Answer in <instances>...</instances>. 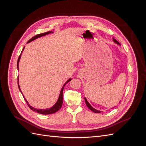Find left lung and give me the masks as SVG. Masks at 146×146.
Instances as JSON below:
<instances>
[{
  "label": "left lung",
  "mask_w": 146,
  "mask_h": 146,
  "mask_svg": "<svg viewBox=\"0 0 146 146\" xmlns=\"http://www.w3.org/2000/svg\"><path fill=\"white\" fill-rule=\"evenodd\" d=\"M114 41L115 42H116L117 44H119V43L117 41H116L114 39ZM85 103H86V105H87V107H88V108H89L91 110V111H92L94 112V113H101V111H98V110H96V109H94V108H92V107H91V106L90 105V104L89 103H88V102L87 101V100H86V98H85Z\"/></svg>",
  "instance_id": "obj_1"
}]
</instances>
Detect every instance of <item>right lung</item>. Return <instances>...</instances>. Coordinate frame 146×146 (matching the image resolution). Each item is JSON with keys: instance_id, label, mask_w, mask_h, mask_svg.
<instances>
[{"instance_id": "add662e5", "label": "right lung", "mask_w": 146, "mask_h": 146, "mask_svg": "<svg viewBox=\"0 0 146 146\" xmlns=\"http://www.w3.org/2000/svg\"><path fill=\"white\" fill-rule=\"evenodd\" d=\"M51 33V32H50V31H49V32H45V33H41V34H38V35H36V36H33V38H31L27 42H31V41H32L35 40V39H37L38 38L41 37V36H45L46 35L49 34V33ZM24 48H23V50H24ZM21 54L19 55V58H18V60H17V69L19 68V60H20V58H21ZM70 80H71V79H70V78L64 84V85L63 86L62 88H61V90L60 94V96H59V98H58V101H57L56 103L54 106H53L52 107H51L50 108L46 109V110H38V109H36V108H35L32 107V106H30V105L29 104L28 102L27 101V100H26V99H25L24 96H23V97L24 98V99H25V102H26V103H27V104L28 105L29 107L31 110H33V111H36V112H37V113H39V114H50L55 113H56V111H58V110L61 108V107H62V104H63V92L64 87L66 84L67 83H68ZM17 82H19V78H18V77H17ZM18 87H19V90L21 91L20 87H19V83H18ZM21 93H22V92H21ZM22 94H23V93H22Z\"/></svg>"}]
</instances>
